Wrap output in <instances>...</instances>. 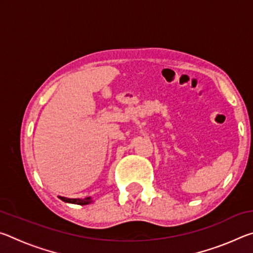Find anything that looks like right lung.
<instances>
[{
	"mask_svg": "<svg viewBox=\"0 0 253 253\" xmlns=\"http://www.w3.org/2000/svg\"><path fill=\"white\" fill-rule=\"evenodd\" d=\"M58 198L63 201L66 203H71V204H78V205H87L92 202V198H84V199H69V198H63V196H58Z\"/></svg>",
	"mask_w": 253,
	"mask_h": 253,
	"instance_id": "obj_1",
	"label": "right lung"
}]
</instances>
